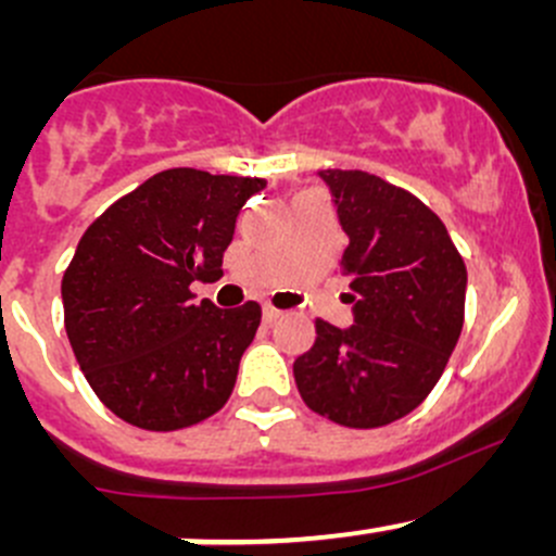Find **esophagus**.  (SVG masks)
I'll return each instance as SVG.
<instances>
[{"label": "esophagus", "instance_id": "esophagus-1", "mask_svg": "<svg viewBox=\"0 0 556 556\" xmlns=\"http://www.w3.org/2000/svg\"><path fill=\"white\" fill-rule=\"evenodd\" d=\"M279 314H282V312H279V309H274V306H263V323H266V325L277 323V319H279Z\"/></svg>", "mask_w": 556, "mask_h": 556}]
</instances>
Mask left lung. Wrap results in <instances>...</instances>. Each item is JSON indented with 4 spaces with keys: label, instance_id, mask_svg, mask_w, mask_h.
I'll return each instance as SVG.
<instances>
[{
    "label": "left lung",
    "instance_id": "obj_1",
    "mask_svg": "<svg viewBox=\"0 0 556 556\" xmlns=\"http://www.w3.org/2000/svg\"><path fill=\"white\" fill-rule=\"evenodd\" d=\"M350 237V328L317 319L293 363L312 412L344 428H382L430 395L457 346L468 271L450 231L417 195L361 169L317 172Z\"/></svg>",
    "mask_w": 556,
    "mask_h": 556
}]
</instances>
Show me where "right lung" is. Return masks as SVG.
<instances>
[{
    "label": "right lung",
    "instance_id": "right-lung-1",
    "mask_svg": "<svg viewBox=\"0 0 556 556\" xmlns=\"http://www.w3.org/2000/svg\"><path fill=\"white\" fill-rule=\"evenodd\" d=\"M266 179L166 169L88 226L64 271L72 352L99 401L142 430H179L226 406L261 306L195 301L223 277L237 215Z\"/></svg>",
    "mask_w": 556,
    "mask_h": 556
}]
</instances>
